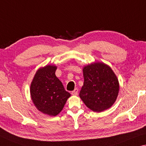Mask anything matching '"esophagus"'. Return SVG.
I'll list each match as a JSON object with an SVG mask.
<instances>
[{"instance_id":"34e87169","label":"esophagus","mask_w":146,"mask_h":146,"mask_svg":"<svg viewBox=\"0 0 146 146\" xmlns=\"http://www.w3.org/2000/svg\"><path fill=\"white\" fill-rule=\"evenodd\" d=\"M78 93V89L76 88L73 91H72V95H77Z\"/></svg>"}]
</instances>
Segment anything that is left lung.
<instances>
[{"mask_svg":"<svg viewBox=\"0 0 146 146\" xmlns=\"http://www.w3.org/2000/svg\"><path fill=\"white\" fill-rule=\"evenodd\" d=\"M84 82L80 97L87 108L100 112L110 108L117 99L119 85L117 76L107 64L95 62L83 68Z\"/></svg>","mask_w":146,"mask_h":146,"instance_id":"1","label":"left lung"}]
</instances>
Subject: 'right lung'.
Returning a JSON list of instances; mask_svg holds the SVG:
<instances>
[{"label": "right lung", "instance_id": "right-lung-1", "mask_svg": "<svg viewBox=\"0 0 146 146\" xmlns=\"http://www.w3.org/2000/svg\"><path fill=\"white\" fill-rule=\"evenodd\" d=\"M56 69L57 66L53 65L38 69L30 87L31 98L36 108L44 114L52 116L61 111L70 96L55 76Z\"/></svg>", "mask_w": 146, "mask_h": 146}]
</instances>
